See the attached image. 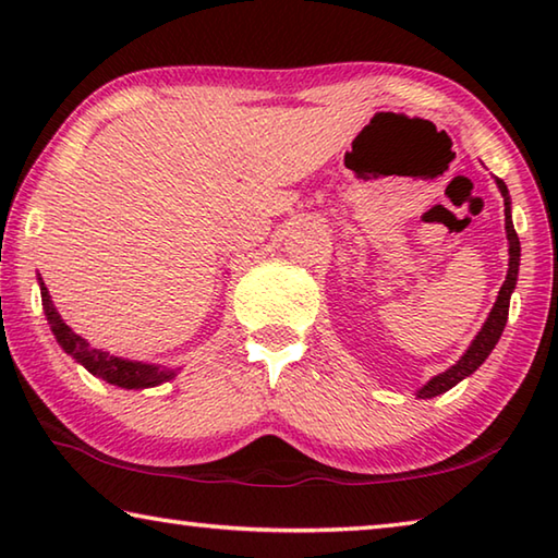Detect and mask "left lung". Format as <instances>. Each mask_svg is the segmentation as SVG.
Wrapping results in <instances>:
<instances>
[{
    "instance_id": "obj_1",
    "label": "left lung",
    "mask_w": 558,
    "mask_h": 558,
    "mask_svg": "<svg viewBox=\"0 0 558 558\" xmlns=\"http://www.w3.org/2000/svg\"><path fill=\"white\" fill-rule=\"evenodd\" d=\"M497 186L499 192L505 196V231H507V241H509V270H507V278L502 282V288H499V295L497 302L493 307V313L485 319L483 329H480L477 337L472 339V344L468 347V352L458 359V364H452L448 372H442L438 376H433V379L421 386L418 389V399H433V396L438 393H446L452 386L460 384L465 376H470L472 372L477 369L480 364L485 362L493 352L495 344L499 342V337L505 332V325H507V315H509V298H512L514 286H517V272H519V239H517V231H514V223H512V202H509V192H507V184L502 179H497Z\"/></svg>"
}]
</instances>
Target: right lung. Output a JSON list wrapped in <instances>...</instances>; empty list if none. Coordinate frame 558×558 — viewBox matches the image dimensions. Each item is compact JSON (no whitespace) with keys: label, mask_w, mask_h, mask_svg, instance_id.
<instances>
[{"label":"right lung","mask_w":558,"mask_h":558,"mask_svg":"<svg viewBox=\"0 0 558 558\" xmlns=\"http://www.w3.org/2000/svg\"><path fill=\"white\" fill-rule=\"evenodd\" d=\"M39 288H41L44 313H46V319H49L56 342L61 344L65 354H71L75 362L86 366L93 376H98V379L108 381L112 386H120V389H149V386H159L169 379H174L177 374L174 369H162V366H155V364L132 362V359H122L110 352H102V349L90 347L86 339L75 335L73 329L63 323L61 315L56 313L49 290H46L41 278H39Z\"/></svg>","instance_id":"1"}]
</instances>
